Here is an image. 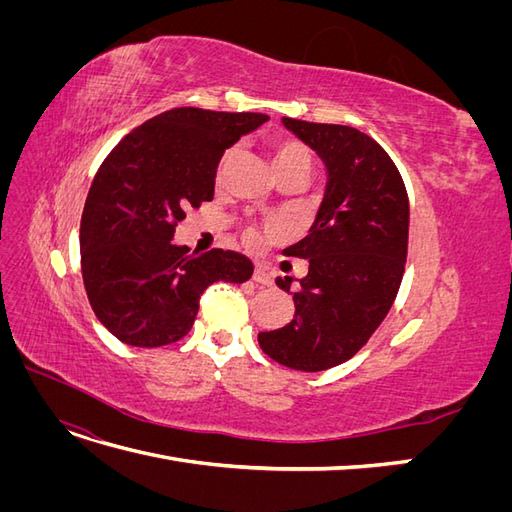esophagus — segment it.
<instances>
[{"mask_svg":"<svg viewBox=\"0 0 512 512\" xmlns=\"http://www.w3.org/2000/svg\"><path fill=\"white\" fill-rule=\"evenodd\" d=\"M252 280H254L256 284H262V286H271V284H273V275H271V271H269L267 267L256 265L254 275H252Z\"/></svg>","mask_w":512,"mask_h":512,"instance_id":"1","label":"esophagus"}]
</instances>
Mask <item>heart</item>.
Returning a JSON list of instances; mask_svg holds the SVG:
<instances>
[{
  "label": "heart",
  "mask_w": 512,
  "mask_h": 512,
  "mask_svg": "<svg viewBox=\"0 0 512 512\" xmlns=\"http://www.w3.org/2000/svg\"><path fill=\"white\" fill-rule=\"evenodd\" d=\"M232 158V151H226L220 164H218V177L224 175V170L228 166ZM273 170L277 179L282 177H301V179H307L309 173H312V166H314V156L312 151H309V147L301 141H297V138H288V136H282V138H275L273 141ZM282 235V228L280 224H265L262 228H247L245 230V243L250 247H262L269 241H277Z\"/></svg>",
  "instance_id": "1"
}]
</instances>
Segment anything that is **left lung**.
Returning a JSON list of instances; mask_svg holds the SVG:
<instances>
[{"instance_id": "obj_1", "label": "left lung", "mask_w": 512, "mask_h": 512, "mask_svg": "<svg viewBox=\"0 0 512 512\" xmlns=\"http://www.w3.org/2000/svg\"><path fill=\"white\" fill-rule=\"evenodd\" d=\"M327 164V194L309 235L286 256L309 260L294 318L258 333L262 352L297 371H322L359 352L389 314L406 271L410 203L404 179L374 138L350 126L284 117ZM292 277L275 284L290 292Z\"/></svg>"}]
</instances>
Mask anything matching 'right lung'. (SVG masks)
<instances>
[{
  "label": "right lung",
  "instance_id": "1",
  "mask_svg": "<svg viewBox=\"0 0 512 512\" xmlns=\"http://www.w3.org/2000/svg\"><path fill=\"white\" fill-rule=\"evenodd\" d=\"M267 119L181 106L141 123L104 158L81 218V271L91 309L119 342L175 344L213 282L252 277L247 256L196 254L173 235L185 211L213 200L224 151Z\"/></svg>",
  "mask_w": 512,
  "mask_h": 512
}]
</instances>
